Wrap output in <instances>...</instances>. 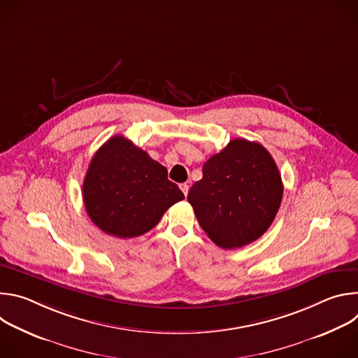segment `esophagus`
<instances>
[{"label":"esophagus","mask_w":358,"mask_h":358,"mask_svg":"<svg viewBox=\"0 0 358 358\" xmlns=\"http://www.w3.org/2000/svg\"><path fill=\"white\" fill-rule=\"evenodd\" d=\"M180 188H181V191L184 192V195L187 196V194H188V189H189V185H188V184H180Z\"/></svg>","instance_id":"1"}]
</instances>
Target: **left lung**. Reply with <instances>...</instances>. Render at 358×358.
I'll return each mask as SVG.
<instances>
[{"instance_id":"obj_1","label":"left lung","mask_w":358,"mask_h":358,"mask_svg":"<svg viewBox=\"0 0 358 358\" xmlns=\"http://www.w3.org/2000/svg\"><path fill=\"white\" fill-rule=\"evenodd\" d=\"M282 195V177L269 151L257 141L234 138L202 166V178L187 198L210 239L234 249L266 232Z\"/></svg>"}]
</instances>
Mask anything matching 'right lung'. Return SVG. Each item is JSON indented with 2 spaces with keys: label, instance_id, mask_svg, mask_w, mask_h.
Wrapping results in <instances>:
<instances>
[{
  "label": "right lung",
  "instance_id": "obj_1",
  "mask_svg": "<svg viewBox=\"0 0 358 358\" xmlns=\"http://www.w3.org/2000/svg\"><path fill=\"white\" fill-rule=\"evenodd\" d=\"M181 199L184 194L167 178V169L120 134L96 151L83 181L92 222L123 239L155 228Z\"/></svg>",
  "mask_w": 358,
  "mask_h": 358
}]
</instances>
